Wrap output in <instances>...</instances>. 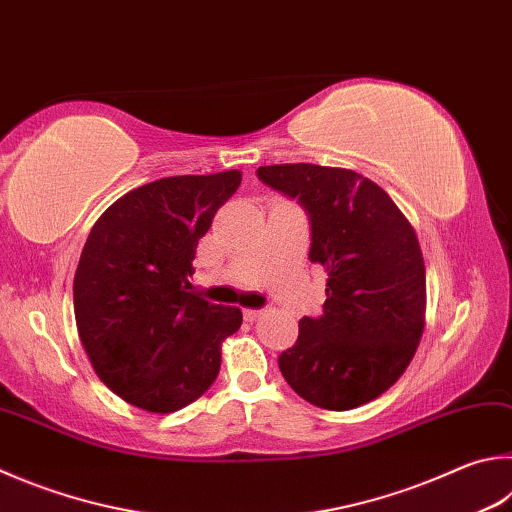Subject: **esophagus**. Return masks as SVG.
I'll list each match as a JSON object with an SVG mask.
<instances>
[{
  "instance_id": "esophagus-1",
  "label": "esophagus",
  "mask_w": 512,
  "mask_h": 512,
  "mask_svg": "<svg viewBox=\"0 0 512 512\" xmlns=\"http://www.w3.org/2000/svg\"><path fill=\"white\" fill-rule=\"evenodd\" d=\"M264 315V311L262 309H244V318L248 320V322H255V320H259Z\"/></svg>"
}]
</instances>
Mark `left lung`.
Returning <instances> with one entry per match:
<instances>
[{
    "label": "left lung",
    "instance_id": "1",
    "mask_svg": "<svg viewBox=\"0 0 512 512\" xmlns=\"http://www.w3.org/2000/svg\"><path fill=\"white\" fill-rule=\"evenodd\" d=\"M268 188L297 199L311 224L309 259L327 271L318 318L300 320L277 358L311 405L345 412L387 392L410 365L425 320V266L416 232L389 194L342 167H257Z\"/></svg>",
    "mask_w": 512,
    "mask_h": 512
}]
</instances>
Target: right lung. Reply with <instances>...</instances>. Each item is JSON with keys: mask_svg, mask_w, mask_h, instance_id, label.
<instances>
[{"mask_svg": "<svg viewBox=\"0 0 512 512\" xmlns=\"http://www.w3.org/2000/svg\"><path fill=\"white\" fill-rule=\"evenodd\" d=\"M241 172L141 185L91 228L73 280L78 333L98 378L141 410L170 414L215 383L237 306L192 291V259Z\"/></svg>", "mask_w": 512, "mask_h": 512, "instance_id": "right-lung-1", "label": "right lung"}]
</instances>
